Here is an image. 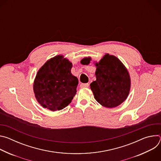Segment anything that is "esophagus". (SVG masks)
<instances>
[{
    "label": "esophagus",
    "mask_w": 161,
    "mask_h": 161,
    "mask_svg": "<svg viewBox=\"0 0 161 161\" xmlns=\"http://www.w3.org/2000/svg\"><path fill=\"white\" fill-rule=\"evenodd\" d=\"M89 84L88 83H81L80 85V88H87L88 87Z\"/></svg>",
    "instance_id": "1"
}]
</instances>
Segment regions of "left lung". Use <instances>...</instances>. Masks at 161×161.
<instances>
[{"instance_id": "left-lung-1", "label": "left lung", "mask_w": 161, "mask_h": 161, "mask_svg": "<svg viewBox=\"0 0 161 161\" xmlns=\"http://www.w3.org/2000/svg\"><path fill=\"white\" fill-rule=\"evenodd\" d=\"M95 65L96 80L90 85L94 98L106 108L119 106L127 99L130 88V78L126 67L117 57L108 53Z\"/></svg>"}]
</instances>
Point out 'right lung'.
Returning a JSON list of instances; mask_svg holds the SVG:
<instances>
[{"label":"right lung","instance_id":"right-lung-1","mask_svg":"<svg viewBox=\"0 0 161 161\" xmlns=\"http://www.w3.org/2000/svg\"><path fill=\"white\" fill-rule=\"evenodd\" d=\"M72 67L68 59L57 55L39 69L33 89L37 102L43 108L55 111L71 103L78 84V78L71 72Z\"/></svg>","mask_w":161,"mask_h":161}]
</instances>
